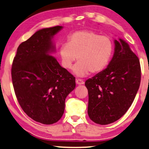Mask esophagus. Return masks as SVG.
Wrapping results in <instances>:
<instances>
[{
    "label": "esophagus",
    "instance_id": "obj_1",
    "mask_svg": "<svg viewBox=\"0 0 149 149\" xmlns=\"http://www.w3.org/2000/svg\"><path fill=\"white\" fill-rule=\"evenodd\" d=\"M75 82L77 85H81V84H84V81L82 79H75Z\"/></svg>",
    "mask_w": 149,
    "mask_h": 149
}]
</instances>
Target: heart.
<instances>
[{"instance_id": "1", "label": "heart", "mask_w": 149, "mask_h": 149, "mask_svg": "<svg viewBox=\"0 0 149 149\" xmlns=\"http://www.w3.org/2000/svg\"><path fill=\"white\" fill-rule=\"evenodd\" d=\"M113 48L109 36L91 30H81L69 36L67 43L58 49V54L62 66L67 70L72 68L77 58L74 72L81 77L89 72L96 74L102 72L110 61Z\"/></svg>"}]
</instances>
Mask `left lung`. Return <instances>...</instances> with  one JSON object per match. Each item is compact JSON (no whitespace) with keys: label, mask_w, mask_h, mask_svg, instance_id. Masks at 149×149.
I'll return each instance as SVG.
<instances>
[{"label":"left lung","mask_w":149,"mask_h":149,"mask_svg":"<svg viewBox=\"0 0 149 149\" xmlns=\"http://www.w3.org/2000/svg\"><path fill=\"white\" fill-rule=\"evenodd\" d=\"M115 45L114 55L107 68L85 81L88 116L100 125L114 122L127 112L141 80L138 56L123 40H116Z\"/></svg>","instance_id":"1"}]
</instances>
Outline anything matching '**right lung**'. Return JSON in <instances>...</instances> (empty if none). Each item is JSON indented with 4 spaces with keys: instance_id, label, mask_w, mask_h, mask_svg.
Returning <instances> with one entry per match:
<instances>
[{
    "instance_id": "add662e5",
    "label": "right lung",
    "mask_w": 149,
    "mask_h": 149,
    "mask_svg": "<svg viewBox=\"0 0 149 149\" xmlns=\"http://www.w3.org/2000/svg\"><path fill=\"white\" fill-rule=\"evenodd\" d=\"M62 26L37 31L17 48L11 68L17 99L33 120L50 125L61 118L65 101L75 87V78L51 55V39Z\"/></svg>"
}]
</instances>
